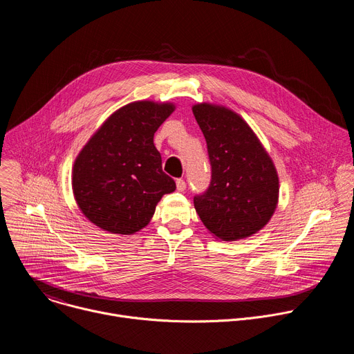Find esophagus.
I'll use <instances>...</instances> for the list:
<instances>
[{"mask_svg": "<svg viewBox=\"0 0 354 354\" xmlns=\"http://www.w3.org/2000/svg\"><path fill=\"white\" fill-rule=\"evenodd\" d=\"M176 189L179 192H183L186 189V182L183 179H176Z\"/></svg>", "mask_w": 354, "mask_h": 354, "instance_id": "esophagus-1", "label": "esophagus"}]
</instances>
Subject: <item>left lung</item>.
<instances>
[{
  "instance_id": "left-lung-1",
  "label": "left lung",
  "mask_w": 354,
  "mask_h": 354,
  "mask_svg": "<svg viewBox=\"0 0 354 354\" xmlns=\"http://www.w3.org/2000/svg\"><path fill=\"white\" fill-rule=\"evenodd\" d=\"M193 115L207 142L212 179L196 194L194 209L223 241L258 232L270 220L279 197L276 168L255 133L232 111L200 104Z\"/></svg>"
}]
</instances>
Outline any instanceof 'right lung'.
Returning <instances> with one entry per match:
<instances>
[{
    "label": "right lung",
    "instance_id": "obj_1",
    "mask_svg": "<svg viewBox=\"0 0 354 354\" xmlns=\"http://www.w3.org/2000/svg\"><path fill=\"white\" fill-rule=\"evenodd\" d=\"M171 104L133 102L115 112L82 148L73 190L85 217L113 234L145 227L165 193L176 189L162 171L154 133L174 112Z\"/></svg>",
    "mask_w": 354,
    "mask_h": 354
}]
</instances>
